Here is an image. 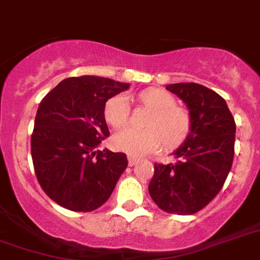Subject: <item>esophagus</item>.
<instances>
[{"label": "esophagus", "instance_id": "esophagus-1", "mask_svg": "<svg viewBox=\"0 0 260 260\" xmlns=\"http://www.w3.org/2000/svg\"><path fill=\"white\" fill-rule=\"evenodd\" d=\"M139 161H140V160L136 159V157H134V156H129V157H128V164H129L131 167L136 166V164L139 163Z\"/></svg>", "mask_w": 260, "mask_h": 260}]
</instances>
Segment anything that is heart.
<instances>
[{"mask_svg":"<svg viewBox=\"0 0 260 260\" xmlns=\"http://www.w3.org/2000/svg\"><path fill=\"white\" fill-rule=\"evenodd\" d=\"M139 100L152 113L145 129L124 128L113 136L112 143L117 151L134 157H143L157 151L166 143L167 147H176L184 141L191 129V117L180 108L175 97L160 88H149L139 94ZM131 115L129 99L124 93L116 94L105 103V120L113 128H121L128 123Z\"/></svg>","mask_w":260,"mask_h":260,"instance_id":"obj_1","label":"heart"}]
</instances>
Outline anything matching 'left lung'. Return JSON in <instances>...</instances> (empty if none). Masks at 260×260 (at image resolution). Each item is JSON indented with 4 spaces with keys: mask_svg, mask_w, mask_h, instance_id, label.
I'll return each instance as SVG.
<instances>
[{
    "mask_svg": "<svg viewBox=\"0 0 260 260\" xmlns=\"http://www.w3.org/2000/svg\"><path fill=\"white\" fill-rule=\"evenodd\" d=\"M188 108L191 129L174 151L175 164H155L148 185L159 208L191 215L210 203L224 184L234 160L236 125L224 99L207 86L179 82L166 86Z\"/></svg>",
    "mask_w": 260,
    "mask_h": 260,
    "instance_id": "left-lung-1",
    "label": "left lung"
}]
</instances>
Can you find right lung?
Returning <instances> with one entry per match:
<instances>
[{
    "mask_svg": "<svg viewBox=\"0 0 260 260\" xmlns=\"http://www.w3.org/2000/svg\"><path fill=\"white\" fill-rule=\"evenodd\" d=\"M129 88L115 80L65 79L40 103L31 135V159L41 188L64 208L93 211L109 199L126 166L123 152L96 149L109 129L105 103Z\"/></svg>",
    "mask_w": 260,
    "mask_h": 260,
    "instance_id": "obj_1",
    "label": "right lung"
}]
</instances>
